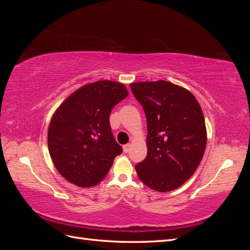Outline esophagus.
<instances>
[{"label":"esophagus","mask_w":250,"mask_h":250,"mask_svg":"<svg viewBox=\"0 0 250 250\" xmlns=\"http://www.w3.org/2000/svg\"><path fill=\"white\" fill-rule=\"evenodd\" d=\"M123 150H124L125 153H127L128 151L130 150V144H126V145H124V146H123Z\"/></svg>","instance_id":"esophagus-1"}]
</instances>
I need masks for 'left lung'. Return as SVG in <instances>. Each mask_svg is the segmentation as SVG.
<instances>
[{"mask_svg": "<svg viewBox=\"0 0 250 250\" xmlns=\"http://www.w3.org/2000/svg\"><path fill=\"white\" fill-rule=\"evenodd\" d=\"M131 90L147 119V156L135 165L139 178L157 192L183 186L207 147L203 112L194 95L165 80L134 82Z\"/></svg>", "mask_w": 250, "mask_h": 250, "instance_id": "left-lung-1", "label": "left lung"}]
</instances>
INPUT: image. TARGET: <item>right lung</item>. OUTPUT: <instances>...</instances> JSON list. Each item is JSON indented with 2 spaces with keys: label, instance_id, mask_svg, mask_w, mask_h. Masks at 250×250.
I'll return each mask as SVG.
<instances>
[{
  "label": "right lung",
  "instance_id": "obj_1",
  "mask_svg": "<svg viewBox=\"0 0 250 250\" xmlns=\"http://www.w3.org/2000/svg\"><path fill=\"white\" fill-rule=\"evenodd\" d=\"M127 96L123 83L100 80L75 90L56 109L48 129V147L53 164L69 183L96 186L122 153L109 115Z\"/></svg>",
  "mask_w": 250,
  "mask_h": 250
}]
</instances>
